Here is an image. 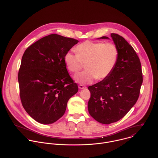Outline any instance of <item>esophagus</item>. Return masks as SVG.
I'll list each match as a JSON object with an SVG mask.
<instances>
[{"label":"esophagus","instance_id":"1","mask_svg":"<svg viewBox=\"0 0 158 158\" xmlns=\"http://www.w3.org/2000/svg\"><path fill=\"white\" fill-rule=\"evenodd\" d=\"M78 87H79V89H83L86 88L85 85H82V84H79V86H78Z\"/></svg>","mask_w":158,"mask_h":158}]
</instances>
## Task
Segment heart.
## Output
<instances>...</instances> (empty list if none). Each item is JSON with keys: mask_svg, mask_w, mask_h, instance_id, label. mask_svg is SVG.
I'll return each instance as SVG.
<instances>
[{"mask_svg": "<svg viewBox=\"0 0 158 158\" xmlns=\"http://www.w3.org/2000/svg\"><path fill=\"white\" fill-rule=\"evenodd\" d=\"M76 54L67 52L64 61L67 69L73 73H77L85 63L86 70L76 76L77 82L87 84L95 79L106 78L113 70L118 51L116 46L110 42H84L76 46Z\"/></svg>", "mask_w": 158, "mask_h": 158, "instance_id": "obj_1", "label": "heart"}]
</instances>
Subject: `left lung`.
Segmentation results:
<instances>
[{"label":"left lung","mask_w":158,"mask_h":158,"mask_svg":"<svg viewBox=\"0 0 158 158\" xmlns=\"http://www.w3.org/2000/svg\"><path fill=\"white\" fill-rule=\"evenodd\" d=\"M118 51L113 70L102 81L88 87L91 98L88 110L98 122L109 124L123 118L137 102L143 83L140 60L131 45L112 33ZM100 39H109L102 36Z\"/></svg>","instance_id":"left-lung-1"}]
</instances>
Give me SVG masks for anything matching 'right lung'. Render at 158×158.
Here are the masks:
<instances>
[{
	"instance_id": "right-lung-1",
	"label": "right lung",
	"mask_w": 158,
	"mask_h": 158,
	"mask_svg": "<svg viewBox=\"0 0 158 158\" xmlns=\"http://www.w3.org/2000/svg\"><path fill=\"white\" fill-rule=\"evenodd\" d=\"M79 41L56 34L30 46L22 57L18 73L20 97L28 114L50 124L65 113L69 99L78 91L64 61L65 54Z\"/></svg>"
}]
</instances>
